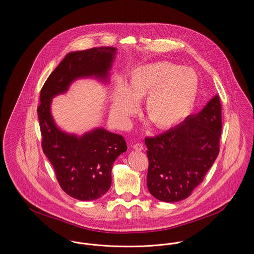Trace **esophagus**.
Instances as JSON below:
<instances>
[{"mask_svg":"<svg viewBox=\"0 0 254 254\" xmlns=\"http://www.w3.org/2000/svg\"><path fill=\"white\" fill-rule=\"evenodd\" d=\"M133 148L137 151H141L144 149V145L143 144H140V143H136L133 145Z\"/></svg>","mask_w":254,"mask_h":254,"instance_id":"1","label":"esophagus"}]
</instances>
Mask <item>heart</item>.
Instances as JSON below:
<instances>
[{
  "label": "heart",
  "mask_w": 254,
  "mask_h": 254,
  "mask_svg": "<svg viewBox=\"0 0 254 254\" xmlns=\"http://www.w3.org/2000/svg\"><path fill=\"white\" fill-rule=\"evenodd\" d=\"M199 94V78L193 69L169 62L142 65L129 75L127 85L116 86L112 113L126 121L145 100V116L159 130L179 126L192 112Z\"/></svg>",
  "instance_id": "1"
}]
</instances>
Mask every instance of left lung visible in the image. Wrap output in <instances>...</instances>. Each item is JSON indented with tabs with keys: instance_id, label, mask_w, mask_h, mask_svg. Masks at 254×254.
<instances>
[{
	"instance_id": "1",
	"label": "left lung",
	"mask_w": 254,
	"mask_h": 254,
	"mask_svg": "<svg viewBox=\"0 0 254 254\" xmlns=\"http://www.w3.org/2000/svg\"><path fill=\"white\" fill-rule=\"evenodd\" d=\"M222 108L218 95L199 113L155 137H146V185L156 199L174 203L199 186L219 154Z\"/></svg>"
}]
</instances>
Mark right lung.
<instances>
[{
    "mask_svg": "<svg viewBox=\"0 0 254 254\" xmlns=\"http://www.w3.org/2000/svg\"><path fill=\"white\" fill-rule=\"evenodd\" d=\"M116 50L101 47L68 53L49 75L40 94L37 112L43 151L62 190L80 201L96 200L107 193L112 165L127 146L122 135L102 127L80 137L62 131L50 112L51 99L66 92L78 78L94 77L107 82Z\"/></svg>",
    "mask_w": 254,
    "mask_h": 254,
    "instance_id": "right-lung-1",
    "label": "right lung"
}]
</instances>
